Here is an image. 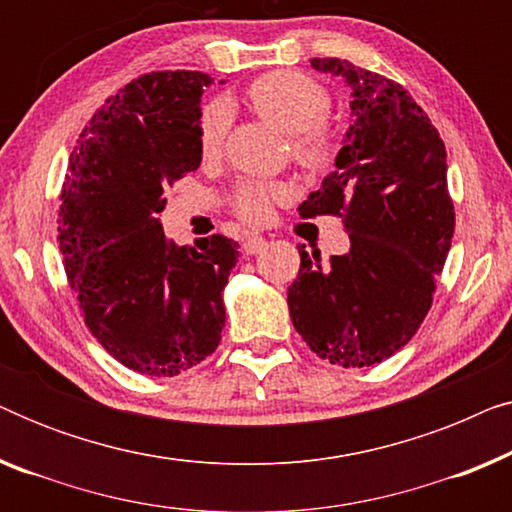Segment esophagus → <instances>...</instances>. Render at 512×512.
I'll return each instance as SVG.
<instances>
[{"mask_svg":"<svg viewBox=\"0 0 512 512\" xmlns=\"http://www.w3.org/2000/svg\"><path fill=\"white\" fill-rule=\"evenodd\" d=\"M265 237H261V235H251V237H247V242H244V251H247L249 256H254V254H261V251L265 249Z\"/></svg>","mask_w":512,"mask_h":512,"instance_id":"esophagus-1","label":"esophagus"}]
</instances>
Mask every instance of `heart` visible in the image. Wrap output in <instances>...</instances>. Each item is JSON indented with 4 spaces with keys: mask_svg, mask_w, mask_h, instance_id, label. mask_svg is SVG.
I'll list each match as a JSON object with an SVG mask.
<instances>
[{
    "mask_svg": "<svg viewBox=\"0 0 512 512\" xmlns=\"http://www.w3.org/2000/svg\"><path fill=\"white\" fill-rule=\"evenodd\" d=\"M244 102L272 128L291 137V156L307 172H326L338 156V139L324 118L331 111L328 90L300 72H270L244 90ZM230 111L226 102L212 100L198 121L200 153L205 163L221 156L228 135ZM289 198L284 184H247L237 191L235 209L247 223H265L272 207Z\"/></svg>",
    "mask_w": 512,
    "mask_h": 512,
    "instance_id": "obj_1",
    "label": "heart"
}]
</instances>
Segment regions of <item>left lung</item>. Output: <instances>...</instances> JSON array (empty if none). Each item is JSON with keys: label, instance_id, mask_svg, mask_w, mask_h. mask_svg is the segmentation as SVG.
<instances>
[{"label": "left lung", "instance_id": "8db88e82", "mask_svg": "<svg viewBox=\"0 0 512 512\" xmlns=\"http://www.w3.org/2000/svg\"><path fill=\"white\" fill-rule=\"evenodd\" d=\"M310 65L347 83L352 121L335 170L298 212L342 216L349 251L321 265L298 244L300 270L286 303L319 359L366 368L408 345L431 307L454 235L447 153L403 86L347 60Z\"/></svg>", "mask_w": 512, "mask_h": 512}]
</instances>
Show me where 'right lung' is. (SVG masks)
<instances>
[{
    "label": "right lung",
    "mask_w": 512,
    "mask_h": 512,
    "mask_svg": "<svg viewBox=\"0 0 512 512\" xmlns=\"http://www.w3.org/2000/svg\"><path fill=\"white\" fill-rule=\"evenodd\" d=\"M202 72L130 81L83 128L62 186L58 240L86 326L125 368L174 377L219 347L235 240H165V188L202 163ZM223 83V81H221Z\"/></svg>",
    "instance_id": "1"
}]
</instances>
